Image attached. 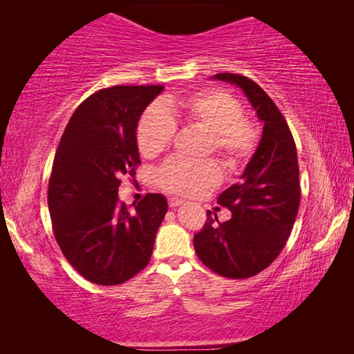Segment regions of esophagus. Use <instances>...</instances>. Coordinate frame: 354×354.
<instances>
[{"label": "esophagus", "instance_id": "obj_1", "mask_svg": "<svg viewBox=\"0 0 354 354\" xmlns=\"http://www.w3.org/2000/svg\"><path fill=\"white\" fill-rule=\"evenodd\" d=\"M181 205H184V201L179 200V198H170L169 200V206L170 207H178V206H181Z\"/></svg>", "mask_w": 354, "mask_h": 354}]
</instances>
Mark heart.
Returning a JSON list of instances; mask_svg holds the SVG:
<instances>
[{
  "label": "heart",
  "mask_w": 354,
  "mask_h": 354,
  "mask_svg": "<svg viewBox=\"0 0 354 354\" xmlns=\"http://www.w3.org/2000/svg\"><path fill=\"white\" fill-rule=\"evenodd\" d=\"M171 115L209 134L207 153H214L230 170L247 164L257 143V129L242 118V106L221 91H206L183 98L170 107L151 106L137 128V145L145 158H154L170 147L176 133ZM221 179L214 162L170 160L159 170V185L171 194L198 196L217 187Z\"/></svg>",
  "instance_id": "obj_1"
}]
</instances>
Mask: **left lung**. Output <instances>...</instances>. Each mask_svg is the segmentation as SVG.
Wrapping results in <instances>:
<instances>
[{
  "label": "left lung",
  "instance_id": "1",
  "mask_svg": "<svg viewBox=\"0 0 354 354\" xmlns=\"http://www.w3.org/2000/svg\"><path fill=\"white\" fill-rule=\"evenodd\" d=\"M212 80L241 88L262 123V136L241 181L217 198L230 209L231 218L220 223L207 211L194 247L201 262L220 277L243 279L270 266L290 236L301 196L297 148L283 113L256 82L234 73Z\"/></svg>",
  "mask_w": 354,
  "mask_h": 354
}]
</instances>
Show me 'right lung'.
<instances>
[{"label":"right lung","instance_id":"add662e5","mask_svg":"<svg viewBox=\"0 0 354 354\" xmlns=\"http://www.w3.org/2000/svg\"><path fill=\"white\" fill-rule=\"evenodd\" d=\"M162 86H115L88 97L59 142L48 187L53 231L70 266L91 283L122 284L147 267L167 214L160 194L136 211L118 203L123 175L140 164L137 124Z\"/></svg>","mask_w":354,"mask_h":354}]
</instances>
